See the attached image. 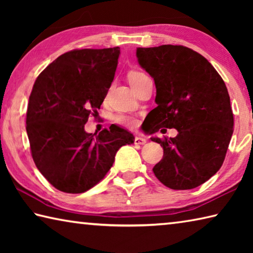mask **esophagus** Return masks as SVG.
Instances as JSON below:
<instances>
[{"label":"esophagus","instance_id":"34e87169","mask_svg":"<svg viewBox=\"0 0 253 253\" xmlns=\"http://www.w3.org/2000/svg\"><path fill=\"white\" fill-rule=\"evenodd\" d=\"M135 145H144L146 143V139L143 138V137H139V136H136L135 137V140H134Z\"/></svg>","mask_w":253,"mask_h":253}]
</instances>
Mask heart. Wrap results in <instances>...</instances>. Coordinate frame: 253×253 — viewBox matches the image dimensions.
<instances>
[{"mask_svg":"<svg viewBox=\"0 0 253 253\" xmlns=\"http://www.w3.org/2000/svg\"><path fill=\"white\" fill-rule=\"evenodd\" d=\"M146 75L144 74V72H140V71H131L129 75H128V80H129L130 84H135L138 81L139 79H142L143 77H145ZM116 122L122 124V125H125V126H128V127H134L136 126L137 124V121L136 119L132 117V116H129V115H118V116L116 117Z\"/></svg>","mask_w":253,"mask_h":253,"instance_id":"b5f03b06","label":"heart"}]
</instances>
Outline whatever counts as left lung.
Returning a JSON list of instances; mask_svg holds the SVG:
<instances>
[{"mask_svg":"<svg viewBox=\"0 0 253 253\" xmlns=\"http://www.w3.org/2000/svg\"><path fill=\"white\" fill-rule=\"evenodd\" d=\"M136 55L156 85L157 106L145 119L148 132L178 131L174 138H151L164 149L153 172L172 190L198 187L220 169L233 134L224 81L203 55L186 46L137 48Z\"/></svg>","mask_w":253,"mask_h":253,"instance_id":"8db88e82","label":"left lung"}]
</instances>
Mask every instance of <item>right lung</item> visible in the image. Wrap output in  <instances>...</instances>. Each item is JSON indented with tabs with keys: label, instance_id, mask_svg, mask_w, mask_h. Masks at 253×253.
I'll return each mask as SVG.
<instances>
[{
	"label": "right lung",
	"instance_id": "obj_1",
	"mask_svg": "<svg viewBox=\"0 0 253 253\" xmlns=\"http://www.w3.org/2000/svg\"><path fill=\"white\" fill-rule=\"evenodd\" d=\"M119 54V46L69 51L50 63L33 84L27 111L32 158L59 191L90 190L113 166L118 149L134 143L132 134L116 125L98 135L84 130L108 92Z\"/></svg>",
	"mask_w": 253,
	"mask_h": 253
}]
</instances>
